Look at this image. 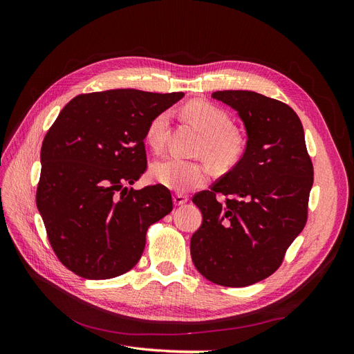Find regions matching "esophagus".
Instances as JSON below:
<instances>
[{"instance_id":"obj_1","label":"esophagus","mask_w":354,"mask_h":354,"mask_svg":"<svg viewBox=\"0 0 354 354\" xmlns=\"http://www.w3.org/2000/svg\"><path fill=\"white\" fill-rule=\"evenodd\" d=\"M189 201V198L183 194H176L174 195V203L178 207V205H183V203H186Z\"/></svg>"}]
</instances>
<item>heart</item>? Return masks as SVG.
Listing matches in <instances>:
<instances>
[{
	"label": "heart",
	"instance_id": "obj_1",
	"mask_svg": "<svg viewBox=\"0 0 354 354\" xmlns=\"http://www.w3.org/2000/svg\"><path fill=\"white\" fill-rule=\"evenodd\" d=\"M185 115L203 131L198 152L205 155L218 168H229L245 152L246 138L243 131L230 124L226 111L205 100H194L183 108ZM169 125V112L164 111L153 116L146 128V140L155 151L162 149ZM156 181L177 192H186L202 186L209 177V168L203 162L180 158L160 159L152 167Z\"/></svg>",
	"mask_w": 354,
	"mask_h": 354
}]
</instances>
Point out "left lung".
I'll return each mask as SVG.
<instances>
[{"instance_id":"obj_1","label":"left lung","mask_w":354,"mask_h":354,"mask_svg":"<svg viewBox=\"0 0 354 354\" xmlns=\"http://www.w3.org/2000/svg\"><path fill=\"white\" fill-rule=\"evenodd\" d=\"M212 97L238 112L248 140L239 162L194 196L202 224L190 239V254L208 281L241 288L279 269L304 229L313 164L301 121L288 104L243 90ZM218 193L231 198L221 204Z\"/></svg>"}]
</instances>
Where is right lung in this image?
<instances>
[{
    "label": "right lung",
    "instance_id": "right-lung-1",
    "mask_svg": "<svg viewBox=\"0 0 354 354\" xmlns=\"http://www.w3.org/2000/svg\"><path fill=\"white\" fill-rule=\"evenodd\" d=\"M183 95L131 88L80 94L50 127L37 207L53 251L75 274L100 281L131 270L149 226L173 209L165 186L127 185L147 168L149 122Z\"/></svg>",
    "mask_w": 354,
    "mask_h": 354
}]
</instances>
